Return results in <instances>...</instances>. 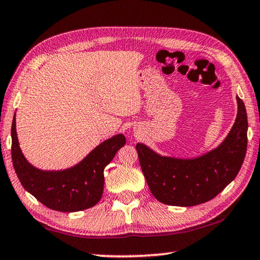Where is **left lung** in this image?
<instances>
[{"mask_svg": "<svg viewBox=\"0 0 260 260\" xmlns=\"http://www.w3.org/2000/svg\"><path fill=\"white\" fill-rule=\"evenodd\" d=\"M237 116L219 146L195 158L160 156L143 143L136 144L141 169L149 189L161 203L193 206L214 199L243 164L248 144V117L243 101L236 96Z\"/></svg>", "mask_w": 260, "mask_h": 260, "instance_id": "obj_1", "label": "left lung"}]
</instances>
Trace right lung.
Here are the masks:
<instances>
[{"instance_id":"1","label":"right lung","mask_w":260,"mask_h":260,"mask_svg":"<svg viewBox=\"0 0 260 260\" xmlns=\"http://www.w3.org/2000/svg\"><path fill=\"white\" fill-rule=\"evenodd\" d=\"M11 139L12 164L20 183L43 205L60 212H77L99 203L104 188L105 166L126 143L124 134H117L103 141L70 169L43 171L29 164L21 152L16 116L12 120Z\"/></svg>"}]
</instances>
